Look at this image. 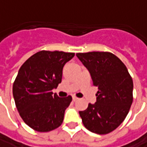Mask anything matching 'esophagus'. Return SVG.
<instances>
[{"label": "esophagus", "mask_w": 147, "mask_h": 147, "mask_svg": "<svg viewBox=\"0 0 147 147\" xmlns=\"http://www.w3.org/2000/svg\"><path fill=\"white\" fill-rule=\"evenodd\" d=\"M78 98H77V97H76V96H73V97H72V100H73L74 102H76V101H77V100H78Z\"/></svg>", "instance_id": "34e87169"}]
</instances>
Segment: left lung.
<instances>
[{"instance_id":"8db88e82","label":"left lung","mask_w":147,"mask_h":147,"mask_svg":"<svg viewBox=\"0 0 147 147\" xmlns=\"http://www.w3.org/2000/svg\"><path fill=\"white\" fill-rule=\"evenodd\" d=\"M98 87L96 103L89 104L80 116L89 131L105 135L115 130L130 110L133 81L124 63L109 52L76 53Z\"/></svg>"}]
</instances>
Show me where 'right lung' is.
Masks as SVG:
<instances>
[{
  "label": "right lung",
  "instance_id": "add662e5",
  "mask_svg": "<svg viewBox=\"0 0 147 147\" xmlns=\"http://www.w3.org/2000/svg\"><path fill=\"white\" fill-rule=\"evenodd\" d=\"M74 56V53L42 50L20 68L13 96L20 117L32 129L47 132L62 123L72 98H59L52 90L61 82L63 67Z\"/></svg>",
  "mask_w": 147,
  "mask_h": 147
}]
</instances>
